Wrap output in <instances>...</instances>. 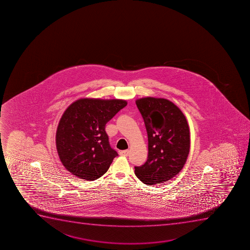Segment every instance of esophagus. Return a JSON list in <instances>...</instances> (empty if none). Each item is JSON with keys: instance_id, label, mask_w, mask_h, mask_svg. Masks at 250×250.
<instances>
[{"instance_id": "1", "label": "esophagus", "mask_w": 250, "mask_h": 250, "mask_svg": "<svg viewBox=\"0 0 250 250\" xmlns=\"http://www.w3.org/2000/svg\"><path fill=\"white\" fill-rule=\"evenodd\" d=\"M129 150H124V151H120V155L123 156H129Z\"/></svg>"}]
</instances>
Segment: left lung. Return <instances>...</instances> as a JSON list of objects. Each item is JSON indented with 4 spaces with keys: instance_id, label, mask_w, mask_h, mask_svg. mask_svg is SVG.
Masks as SVG:
<instances>
[{
    "instance_id": "1",
    "label": "left lung",
    "mask_w": 250,
    "mask_h": 250,
    "mask_svg": "<svg viewBox=\"0 0 250 250\" xmlns=\"http://www.w3.org/2000/svg\"><path fill=\"white\" fill-rule=\"evenodd\" d=\"M148 138V156L135 166V175L144 184L164 183L177 175L190 151V130L184 114L168 99H137Z\"/></svg>"
}]
</instances>
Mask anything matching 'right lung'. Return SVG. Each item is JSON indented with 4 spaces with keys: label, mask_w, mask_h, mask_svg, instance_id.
I'll return each instance as SVG.
<instances>
[{
    "label": "right lung",
    "mask_w": 250,
    "mask_h": 250,
    "mask_svg": "<svg viewBox=\"0 0 250 250\" xmlns=\"http://www.w3.org/2000/svg\"><path fill=\"white\" fill-rule=\"evenodd\" d=\"M122 99H80L62 114L56 131V148L67 171L96 180L118 154L109 144L106 124L126 106Z\"/></svg>",
    "instance_id": "1"
}]
</instances>
